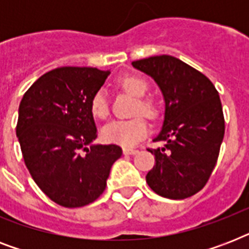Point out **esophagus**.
Listing matches in <instances>:
<instances>
[{
	"label": "esophagus",
	"mask_w": 249,
	"mask_h": 249,
	"mask_svg": "<svg viewBox=\"0 0 249 249\" xmlns=\"http://www.w3.org/2000/svg\"><path fill=\"white\" fill-rule=\"evenodd\" d=\"M123 152H124V155H134L138 152V150L136 148H129V147H124L123 148Z\"/></svg>",
	"instance_id": "obj_1"
}]
</instances>
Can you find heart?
<instances>
[{"instance_id":"obj_1","label":"heart","mask_w":249,"mask_h":249,"mask_svg":"<svg viewBox=\"0 0 249 249\" xmlns=\"http://www.w3.org/2000/svg\"><path fill=\"white\" fill-rule=\"evenodd\" d=\"M119 85L128 93L137 97L134 103L133 113L144 115L150 119H155L159 115V107L156 102L150 97H144L147 93V81L138 75H124L117 80ZM90 109L94 116L98 119H106L109 113L108 99L103 89H99L94 93L90 101ZM148 133V124L143 117L136 116L128 120H113L107 124L102 130L103 138L107 142L117 143L121 146H133L143 140Z\"/></svg>"}]
</instances>
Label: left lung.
<instances>
[{
    "label": "left lung",
    "mask_w": 249,
    "mask_h": 249,
    "mask_svg": "<svg viewBox=\"0 0 249 249\" xmlns=\"http://www.w3.org/2000/svg\"><path fill=\"white\" fill-rule=\"evenodd\" d=\"M132 64L155 80L165 99L163 129L154 140L164 146L147 148L156 164L146 181L160 196H193L207 185L224 140L218 91L207 76L174 56H150Z\"/></svg>",
    "instance_id": "8db88e82"
}]
</instances>
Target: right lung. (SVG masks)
Returning <instances> with one entry per match:
<instances>
[{
  "label": "right lung",
  "mask_w": 249,
  "mask_h": 249,
  "mask_svg": "<svg viewBox=\"0 0 249 249\" xmlns=\"http://www.w3.org/2000/svg\"><path fill=\"white\" fill-rule=\"evenodd\" d=\"M109 72L60 67L29 88L19 106L17 136L25 166L46 196L66 208L84 207L101 196L117 144H88L98 136L90 101Z\"/></svg>",
  "instance_id": "add662e5"
}]
</instances>
